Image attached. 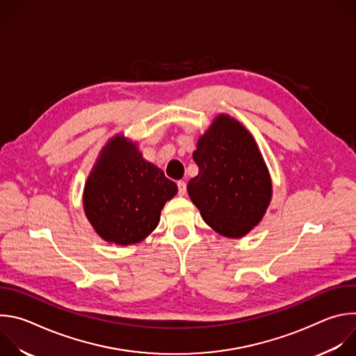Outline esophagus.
<instances>
[{
    "label": "esophagus",
    "instance_id": "1",
    "mask_svg": "<svg viewBox=\"0 0 356 356\" xmlns=\"http://www.w3.org/2000/svg\"><path fill=\"white\" fill-rule=\"evenodd\" d=\"M177 187H179V194H180V195H184L186 191H187V184H186V181H183V180L177 181Z\"/></svg>",
    "mask_w": 356,
    "mask_h": 356
}]
</instances>
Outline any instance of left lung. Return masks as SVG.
<instances>
[{"label": "left lung", "instance_id": "obj_1", "mask_svg": "<svg viewBox=\"0 0 356 356\" xmlns=\"http://www.w3.org/2000/svg\"><path fill=\"white\" fill-rule=\"evenodd\" d=\"M193 159L198 175L187 191L202 220L222 236H245L262 221L273 194L255 138L234 117L218 114L198 138Z\"/></svg>", "mask_w": 356, "mask_h": 356}]
</instances>
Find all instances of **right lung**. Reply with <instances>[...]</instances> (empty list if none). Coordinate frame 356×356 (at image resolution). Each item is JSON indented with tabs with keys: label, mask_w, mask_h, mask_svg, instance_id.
<instances>
[{
	"label": "right lung",
	"mask_w": 356,
	"mask_h": 356,
	"mask_svg": "<svg viewBox=\"0 0 356 356\" xmlns=\"http://www.w3.org/2000/svg\"><path fill=\"white\" fill-rule=\"evenodd\" d=\"M175 181L143 159L138 142L117 134L99 150L83 190L84 214L110 243L134 245L154 232Z\"/></svg>",
	"instance_id": "obj_1"
}]
</instances>
